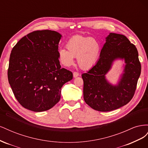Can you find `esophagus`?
<instances>
[{"label": "esophagus", "mask_w": 148, "mask_h": 148, "mask_svg": "<svg viewBox=\"0 0 148 148\" xmlns=\"http://www.w3.org/2000/svg\"><path fill=\"white\" fill-rule=\"evenodd\" d=\"M73 75L74 78H76V77H77L78 76H79V73L78 72H77V71H74L73 73Z\"/></svg>", "instance_id": "1"}]
</instances>
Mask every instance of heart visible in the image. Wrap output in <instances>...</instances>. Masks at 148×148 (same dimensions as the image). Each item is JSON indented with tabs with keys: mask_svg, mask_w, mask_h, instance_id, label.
<instances>
[{
	"mask_svg": "<svg viewBox=\"0 0 148 148\" xmlns=\"http://www.w3.org/2000/svg\"><path fill=\"white\" fill-rule=\"evenodd\" d=\"M66 48L59 51V59L66 66L73 64L74 57H77V63L83 69H90L99 57L101 46L97 39L93 38L75 36L70 39L66 43Z\"/></svg>",
	"mask_w": 148,
	"mask_h": 148,
	"instance_id": "b5f03b06",
	"label": "heart"
}]
</instances>
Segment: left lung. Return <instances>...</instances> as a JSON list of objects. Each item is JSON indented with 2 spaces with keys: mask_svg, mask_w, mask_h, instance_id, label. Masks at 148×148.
<instances>
[{
  "mask_svg": "<svg viewBox=\"0 0 148 148\" xmlns=\"http://www.w3.org/2000/svg\"><path fill=\"white\" fill-rule=\"evenodd\" d=\"M106 39L99 59L82 75L85 102L101 112L117 109L131 101L141 70L137 49L125 36L110 33ZM118 58H124L125 65L118 84L113 85L107 81L105 75Z\"/></svg>",
  "mask_w": 148,
  "mask_h": 148,
  "instance_id": "8db88e82",
  "label": "left lung"
}]
</instances>
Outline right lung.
Instances as JSON below:
<instances>
[{"label": "right lung", "instance_id": "add662e5", "mask_svg": "<svg viewBox=\"0 0 148 148\" xmlns=\"http://www.w3.org/2000/svg\"><path fill=\"white\" fill-rule=\"evenodd\" d=\"M55 31H34L13 47L8 79L20 104L31 111L51 109L60 101L61 88L73 79V73L61 68L59 42Z\"/></svg>", "mask_w": 148, "mask_h": 148}]
</instances>
